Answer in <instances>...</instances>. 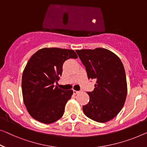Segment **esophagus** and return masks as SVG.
I'll use <instances>...</instances> for the list:
<instances>
[{"label":"esophagus","instance_id":"esophagus-1","mask_svg":"<svg viewBox=\"0 0 147 147\" xmlns=\"http://www.w3.org/2000/svg\"><path fill=\"white\" fill-rule=\"evenodd\" d=\"M80 91H77V90H73V93L74 94H76L79 93Z\"/></svg>","mask_w":147,"mask_h":147}]
</instances>
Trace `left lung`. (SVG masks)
I'll list each match as a JSON object with an SVG mask.
<instances>
[{"instance_id": "8db88e82", "label": "left lung", "mask_w": 147, "mask_h": 147, "mask_svg": "<svg viewBox=\"0 0 147 147\" xmlns=\"http://www.w3.org/2000/svg\"><path fill=\"white\" fill-rule=\"evenodd\" d=\"M86 68L88 78L96 79L89 102L82 106L84 114L94 121L104 123L115 117L124 106L127 87L125 72L120 59L104 48L76 50Z\"/></svg>"}]
</instances>
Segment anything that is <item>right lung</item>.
I'll return each instance as SVG.
<instances>
[{
    "label": "right lung",
    "instance_id": "obj_1",
    "mask_svg": "<svg viewBox=\"0 0 147 147\" xmlns=\"http://www.w3.org/2000/svg\"><path fill=\"white\" fill-rule=\"evenodd\" d=\"M78 56L73 50L43 48L28 61L23 72L22 89L24 102L30 115L49 124L62 117L73 91L55 86L63 72L65 61Z\"/></svg>",
    "mask_w": 147,
    "mask_h": 147
}]
</instances>
